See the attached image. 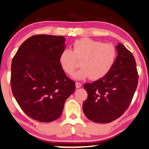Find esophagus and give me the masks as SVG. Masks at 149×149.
<instances>
[{"mask_svg": "<svg viewBox=\"0 0 149 149\" xmlns=\"http://www.w3.org/2000/svg\"><path fill=\"white\" fill-rule=\"evenodd\" d=\"M81 86H82V84H81V83H80V82H76V88H79L81 87Z\"/></svg>", "mask_w": 149, "mask_h": 149, "instance_id": "obj_1", "label": "esophagus"}]
</instances>
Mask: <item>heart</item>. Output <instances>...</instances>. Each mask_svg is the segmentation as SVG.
I'll use <instances>...</instances> for the list:
<instances>
[{"label": "heart", "mask_w": 149, "mask_h": 149, "mask_svg": "<svg viewBox=\"0 0 149 149\" xmlns=\"http://www.w3.org/2000/svg\"><path fill=\"white\" fill-rule=\"evenodd\" d=\"M117 50L110 43L91 38H81L73 43L72 51L64 49L59 56V63L65 72L69 75L74 74L79 63L82 68L74 77L83 79L90 77L98 80L106 76L115 63Z\"/></svg>", "instance_id": "b5f03b06"}]
</instances>
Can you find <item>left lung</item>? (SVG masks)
I'll return each mask as SVG.
<instances>
[{"instance_id":"left-lung-1","label":"left lung","mask_w":149,"mask_h":149,"mask_svg":"<svg viewBox=\"0 0 149 149\" xmlns=\"http://www.w3.org/2000/svg\"><path fill=\"white\" fill-rule=\"evenodd\" d=\"M115 63L106 76L86 83L88 97L82 105L88 119L94 122L108 123L116 120L130 106L138 84V72L133 55L118 43Z\"/></svg>"}]
</instances>
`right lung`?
<instances>
[{
    "instance_id": "add662e5",
    "label": "right lung",
    "mask_w": 149,
    "mask_h": 149,
    "mask_svg": "<svg viewBox=\"0 0 149 149\" xmlns=\"http://www.w3.org/2000/svg\"><path fill=\"white\" fill-rule=\"evenodd\" d=\"M61 36L35 35L20 45L12 61V91L21 109L31 119L52 122L74 92L59 63L65 47Z\"/></svg>"
}]
</instances>
